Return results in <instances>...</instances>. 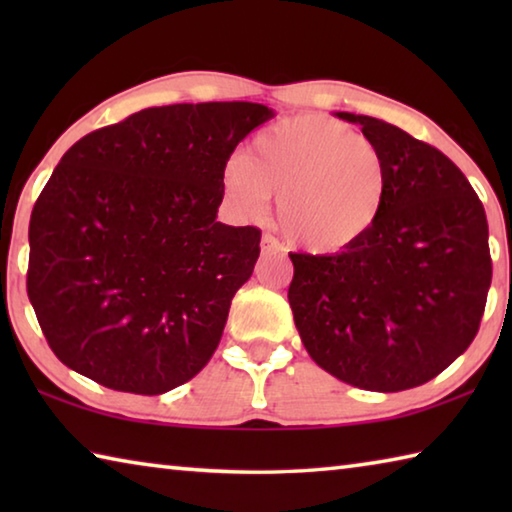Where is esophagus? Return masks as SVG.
<instances>
[{
    "label": "esophagus",
    "mask_w": 512,
    "mask_h": 512,
    "mask_svg": "<svg viewBox=\"0 0 512 512\" xmlns=\"http://www.w3.org/2000/svg\"><path fill=\"white\" fill-rule=\"evenodd\" d=\"M282 250H284L282 244L275 237H271V235L262 237V255H280Z\"/></svg>",
    "instance_id": "34e87169"
}]
</instances>
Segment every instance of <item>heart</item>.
Here are the masks:
<instances>
[{"label": "heart", "instance_id": "obj_1", "mask_svg": "<svg viewBox=\"0 0 512 512\" xmlns=\"http://www.w3.org/2000/svg\"><path fill=\"white\" fill-rule=\"evenodd\" d=\"M241 212L277 201L275 221L291 246L334 255L366 239L384 214L388 164L379 146L339 119L296 115L264 128L246 155L223 167Z\"/></svg>", "mask_w": 512, "mask_h": 512}]
</instances>
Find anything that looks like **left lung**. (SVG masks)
I'll use <instances>...</instances> for the list:
<instances>
[{"mask_svg":"<svg viewBox=\"0 0 512 512\" xmlns=\"http://www.w3.org/2000/svg\"><path fill=\"white\" fill-rule=\"evenodd\" d=\"M359 124L388 164L384 214L334 255H289V305L309 357L363 391L427 384L470 348L485 309L488 221L463 171L386 121Z\"/></svg>","mask_w":512,"mask_h":512,"instance_id":"obj_1","label":"left lung"}]
</instances>
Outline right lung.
<instances>
[{"mask_svg":"<svg viewBox=\"0 0 512 512\" xmlns=\"http://www.w3.org/2000/svg\"><path fill=\"white\" fill-rule=\"evenodd\" d=\"M273 115L250 101L146 108L60 158L31 212L27 291L67 368L137 395L203 370L262 239L216 221L223 167Z\"/></svg>","mask_w":512,"mask_h":512,"instance_id":"add662e5","label":"right lung"}]
</instances>
